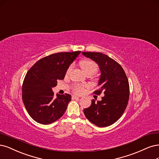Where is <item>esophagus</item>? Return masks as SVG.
I'll return each mask as SVG.
<instances>
[{"label": "esophagus", "instance_id": "34e87169", "mask_svg": "<svg viewBox=\"0 0 159 159\" xmlns=\"http://www.w3.org/2000/svg\"><path fill=\"white\" fill-rule=\"evenodd\" d=\"M80 98V97L77 96V95H72V99H75V98Z\"/></svg>", "mask_w": 159, "mask_h": 159}]
</instances>
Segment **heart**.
I'll list each match as a JSON object with an SVG mask.
<instances>
[{
	"label": "heart",
	"instance_id": "b5f03b06",
	"mask_svg": "<svg viewBox=\"0 0 159 159\" xmlns=\"http://www.w3.org/2000/svg\"><path fill=\"white\" fill-rule=\"evenodd\" d=\"M80 66L82 70H84V72L87 75L93 74L97 72L98 69V65L97 64V63H96L93 61H92V60H89V59H86V60H84V61H82L80 62ZM72 65H70L68 68L66 72V74L68 75L71 72V70H72ZM84 87H85L84 85H78V84L74 85L73 86V91L75 93H81L84 91Z\"/></svg>",
	"mask_w": 159,
	"mask_h": 159
}]
</instances>
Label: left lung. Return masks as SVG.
Returning <instances> with one entry per match:
<instances>
[{"label": "left lung", "mask_w": 159, "mask_h": 159, "mask_svg": "<svg viewBox=\"0 0 159 159\" xmlns=\"http://www.w3.org/2000/svg\"><path fill=\"white\" fill-rule=\"evenodd\" d=\"M84 56L97 62L101 70L99 89L94 92L104 95L101 101L93 99L89 107L84 112L89 121L98 127L109 126L122 116L129 97L128 80L124 69L116 61L101 52H82Z\"/></svg>", "instance_id": "left-lung-1"}]
</instances>
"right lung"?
I'll use <instances>...</instances> for the list:
<instances>
[{"label":"right lung","mask_w":159,"mask_h":159,"mask_svg":"<svg viewBox=\"0 0 159 159\" xmlns=\"http://www.w3.org/2000/svg\"><path fill=\"white\" fill-rule=\"evenodd\" d=\"M81 51L52 54L39 60L27 72L22 85V101L30 116L35 122L49 124L64 114L70 95L54 96L52 88L63 80L70 64Z\"/></svg>","instance_id":"obj_1"}]
</instances>
